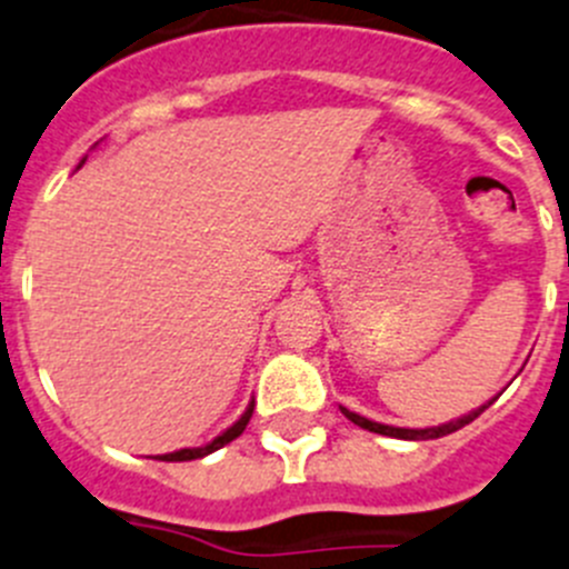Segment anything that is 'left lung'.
<instances>
[{
	"mask_svg": "<svg viewBox=\"0 0 569 569\" xmlns=\"http://www.w3.org/2000/svg\"><path fill=\"white\" fill-rule=\"evenodd\" d=\"M491 405H493V398H491V401H488V405H482V407H477V410H471L469 416L458 418V421H449V423H440V427H427V429L387 427V423H376V421H370V418H362V416H357V412L345 410V407H339V410H342V416L348 418V421H353V423H357V427L368 429V432L387 435V438H401V440H432V438H443V435H452V432H458V429H463L466 423L475 421V418L480 416V412H486Z\"/></svg>",
	"mask_w": 569,
	"mask_h": 569,
	"instance_id": "1",
	"label": "left lung"
}]
</instances>
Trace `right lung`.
I'll return each instance as SVG.
<instances>
[{"mask_svg": "<svg viewBox=\"0 0 569 569\" xmlns=\"http://www.w3.org/2000/svg\"><path fill=\"white\" fill-rule=\"evenodd\" d=\"M252 410H254V401H249V407H247V410H243V416L238 418V421L232 423L230 429H224V432H221L219 438H212L207 446H199V449H179V452L164 455V458H159V460H168V463H173V460H196V458H204V455L216 452V449H221V446H227V443H230V440H236L238 435H241L243 429H247L249 418H252Z\"/></svg>", "mask_w": 569, "mask_h": 569, "instance_id": "add662e5", "label": "right lung"}]
</instances>
